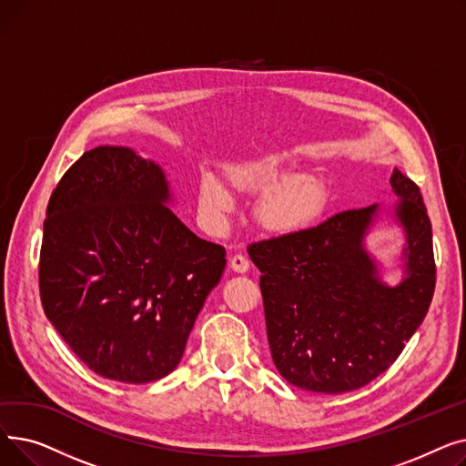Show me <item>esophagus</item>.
Returning a JSON list of instances; mask_svg holds the SVG:
<instances>
[{
    "instance_id": "1",
    "label": "esophagus",
    "mask_w": 466,
    "mask_h": 466,
    "mask_svg": "<svg viewBox=\"0 0 466 466\" xmlns=\"http://www.w3.org/2000/svg\"><path fill=\"white\" fill-rule=\"evenodd\" d=\"M230 268H232L234 272H238V274H246L249 270V260L243 257V255H234L230 258Z\"/></svg>"
}]
</instances>
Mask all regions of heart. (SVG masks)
Wrapping results in <instances>:
<instances>
[{
  "instance_id": "obj_1",
  "label": "heart",
  "mask_w": 466,
  "mask_h": 466,
  "mask_svg": "<svg viewBox=\"0 0 466 466\" xmlns=\"http://www.w3.org/2000/svg\"><path fill=\"white\" fill-rule=\"evenodd\" d=\"M287 169L289 164L283 155H266L228 169L230 181L239 190L262 192L268 188L258 202L257 215L262 227L279 234L309 228L327 204V187L319 177L295 174L283 180ZM200 204L211 215H225L234 208L230 192L213 176L202 179Z\"/></svg>"
}]
</instances>
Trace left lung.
<instances>
[{
    "instance_id": "obj_1",
    "label": "left lung",
    "mask_w": 466,
    "mask_h": 466,
    "mask_svg": "<svg viewBox=\"0 0 466 466\" xmlns=\"http://www.w3.org/2000/svg\"><path fill=\"white\" fill-rule=\"evenodd\" d=\"M390 188L406 232V278L387 287L364 249L378 204L251 243L260 270L268 344L279 374L311 393L360 389L402 353L429 311L436 266L420 187L395 167Z\"/></svg>"
}]
</instances>
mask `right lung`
Here are the masks:
<instances>
[{
  "label": "right lung",
  "mask_w": 466,
  "mask_h": 466,
  "mask_svg": "<svg viewBox=\"0 0 466 466\" xmlns=\"http://www.w3.org/2000/svg\"><path fill=\"white\" fill-rule=\"evenodd\" d=\"M164 171L128 147H96L46 206L39 255L45 315L90 370L149 383L179 364L227 251L166 204Z\"/></svg>",
  "instance_id": "obj_1"
}]
</instances>
